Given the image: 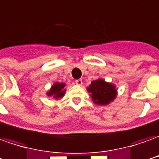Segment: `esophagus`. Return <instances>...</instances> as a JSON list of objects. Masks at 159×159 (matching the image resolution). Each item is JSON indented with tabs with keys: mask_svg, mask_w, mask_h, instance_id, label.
Returning a JSON list of instances; mask_svg holds the SVG:
<instances>
[{
	"mask_svg": "<svg viewBox=\"0 0 159 159\" xmlns=\"http://www.w3.org/2000/svg\"><path fill=\"white\" fill-rule=\"evenodd\" d=\"M75 83L77 84L78 86H81L82 84H83V81H82V80L80 79V80H75Z\"/></svg>",
	"mask_w": 159,
	"mask_h": 159,
	"instance_id": "obj_1",
	"label": "esophagus"
}]
</instances>
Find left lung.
Segmentation results:
<instances>
[{
	"label": "left lung",
	"mask_w": 159,
	"mask_h": 159,
	"mask_svg": "<svg viewBox=\"0 0 159 159\" xmlns=\"http://www.w3.org/2000/svg\"><path fill=\"white\" fill-rule=\"evenodd\" d=\"M87 90L91 93L94 103L102 106L109 104L117 95V90L115 89L114 85L107 83L101 79L92 81Z\"/></svg>",
	"instance_id": "1"
}]
</instances>
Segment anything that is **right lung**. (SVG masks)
Returning <instances> with one entry per match:
<instances>
[{
  "label": "right lung",
  "instance_id": "right-lung-1",
  "mask_svg": "<svg viewBox=\"0 0 159 159\" xmlns=\"http://www.w3.org/2000/svg\"><path fill=\"white\" fill-rule=\"evenodd\" d=\"M65 84L64 83H55L51 87L50 91L48 93V96H52L54 98H61L64 96L66 90L64 89Z\"/></svg>",
  "mask_w": 159,
  "mask_h": 159
}]
</instances>
